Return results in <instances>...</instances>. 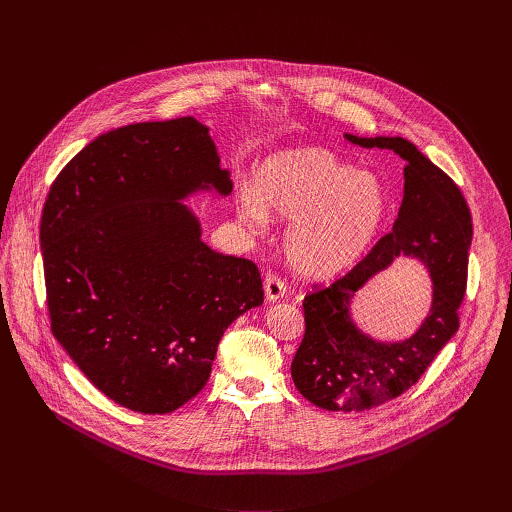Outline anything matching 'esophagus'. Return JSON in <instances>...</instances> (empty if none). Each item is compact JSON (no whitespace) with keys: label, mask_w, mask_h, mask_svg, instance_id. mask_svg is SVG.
<instances>
[{"label":"esophagus","mask_w":512,"mask_h":512,"mask_svg":"<svg viewBox=\"0 0 512 512\" xmlns=\"http://www.w3.org/2000/svg\"><path fill=\"white\" fill-rule=\"evenodd\" d=\"M263 287H265V298H267L269 302H275V300H279V298H283V296L287 294L285 281H283L279 275H275V273H267V275H265Z\"/></svg>","instance_id":"34e87169"}]
</instances>
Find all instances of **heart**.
Listing matches in <instances>:
<instances>
[{"label": "heart", "instance_id": "heart-1", "mask_svg": "<svg viewBox=\"0 0 512 512\" xmlns=\"http://www.w3.org/2000/svg\"><path fill=\"white\" fill-rule=\"evenodd\" d=\"M239 206L251 223H265L267 210L291 218L283 251L294 271L308 277L334 275L375 241L389 192L371 172H358L322 148L269 156L257 172V188L245 184Z\"/></svg>", "mask_w": 512, "mask_h": 512}]
</instances>
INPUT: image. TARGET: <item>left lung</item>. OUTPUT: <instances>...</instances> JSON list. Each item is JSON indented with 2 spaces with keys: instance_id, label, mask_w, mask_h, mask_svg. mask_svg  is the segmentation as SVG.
Wrapping results in <instances>:
<instances>
[{
  "instance_id": "obj_1",
  "label": "left lung",
  "mask_w": 512,
  "mask_h": 512,
  "mask_svg": "<svg viewBox=\"0 0 512 512\" xmlns=\"http://www.w3.org/2000/svg\"><path fill=\"white\" fill-rule=\"evenodd\" d=\"M360 148L393 150L405 160V192L393 231L328 287L304 298L306 334L291 362V379L316 407L364 411L383 405L427 371L458 332L466 294L472 218L454 180L403 137L344 135ZM421 260L432 279V308L422 326L401 343L364 335L349 318V300L397 256Z\"/></svg>"
}]
</instances>
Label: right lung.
I'll return each instance as SVG.
<instances>
[{
  "instance_id": "obj_1",
  "label": "right lung",
  "mask_w": 512,
  "mask_h": 512,
  "mask_svg": "<svg viewBox=\"0 0 512 512\" xmlns=\"http://www.w3.org/2000/svg\"><path fill=\"white\" fill-rule=\"evenodd\" d=\"M227 196L194 117L107 131L50 186L40 221L50 328L85 377L137 413H172L206 385L225 330L263 304L253 261L212 251L180 200Z\"/></svg>"
}]
</instances>
